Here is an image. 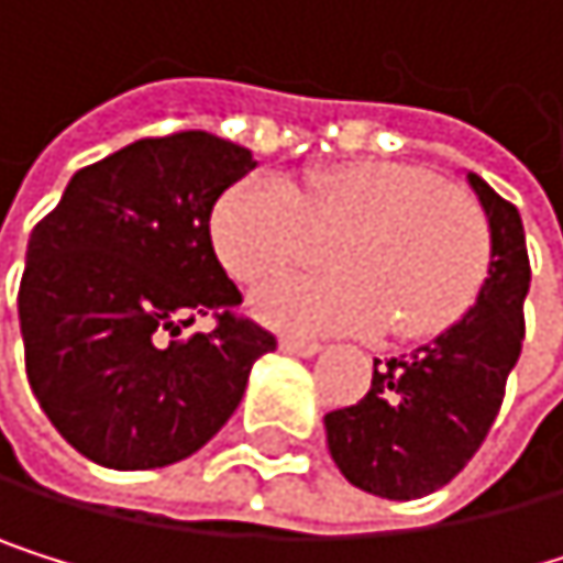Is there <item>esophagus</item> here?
I'll return each mask as SVG.
<instances>
[{"instance_id":"obj_1","label":"esophagus","mask_w":563,"mask_h":563,"mask_svg":"<svg viewBox=\"0 0 563 563\" xmlns=\"http://www.w3.org/2000/svg\"><path fill=\"white\" fill-rule=\"evenodd\" d=\"M279 351L294 354V357H313L320 351V344L313 341H297V338H279Z\"/></svg>"}]
</instances>
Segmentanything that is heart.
Instances as JSON below:
<instances>
[{"instance_id":"b5f03b06","label":"heart","mask_w":563,"mask_h":563,"mask_svg":"<svg viewBox=\"0 0 563 563\" xmlns=\"http://www.w3.org/2000/svg\"><path fill=\"white\" fill-rule=\"evenodd\" d=\"M300 214L313 229H341L328 243L334 269L279 276L253 294V313L279 331L388 328L419 341L456 323L486 279L489 225L476 199L401 162L341 165L300 191L276 175L235 181L212 209V250L240 284H260L303 253Z\"/></svg>"}]
</instances>
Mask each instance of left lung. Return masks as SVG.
Masks as SVG:
<instances>
[{"label": "left lung", "instance_id": "left-lung-1", "mask_svg": "<svg viewBox=\"0 0 563 563\" xmlns=\"http://www.w3.org/2000/svg\"><path fill=\"white\" fill-rule=\"evenodd\" d=\"M489 266L473 307L429 344L385 361L357 405L323 416L344 479L382 500H419L456 476L486 439L520 357L530 260L520 212L473 172Z\"/></svg>", "mask_w": 563, "mask_h": 563}]
</instances>
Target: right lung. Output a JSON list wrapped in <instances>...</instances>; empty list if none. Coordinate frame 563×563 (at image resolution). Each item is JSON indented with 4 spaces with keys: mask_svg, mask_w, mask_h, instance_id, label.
Masks as SVG:
<instances>
[{
    "mask_svg": "<svg viewBox=\"0 0 563 563\" xmlns=\"http://www.w3.org/2000/svg\"><path fill=\"white\" fill-rule=\"evenodd\" d=\"M256 168L206 131L134 141L77 172L33 229L19 284L30 388L80 456L162 470L199 452L276 347L232 317L240 290L209 235L219 196ZM212 312L217 331L180 338Z\"/></svg>",
    "mask_w": 563,
    "mask_h": 563,
    "instance_id": "1",
    "label": "right lung"
}]
</instances>
